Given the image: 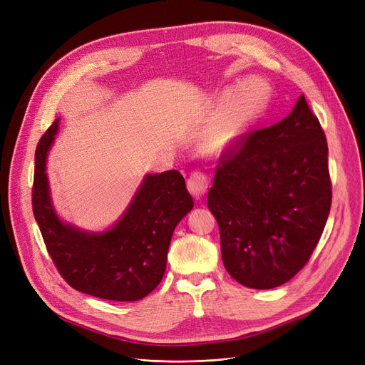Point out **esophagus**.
<instances>
[{
  "label": "esophagus",
  "instance_id": "esophagus-1",
  "mask_svg": "<svg viewBox=\"0 0 365 365\" xmlns=\"http://www.w3.org/2000/svg\"><path fill=\"white\" fill-rule=\"evenodd\" d=\"M209 187V178L203 173H192L187 180V188L195 199H200Z\"/></svg>",
  "mask_w": 365,
  "mask_h": 365
}]
</instances>
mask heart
Listing matches in <instances>:
<instances>
[{
  "mask_svg": "<svg viewBox=\"0 0 365 365\" xmlns=\"http://www.w3.org/2000/svg\"><path fill=\"white\" fill-rule=\"evenodd\" d=\"M271 98V90L268 83L262 79L253 78L242 83V87L231 88L222 98L224 109H230L228 128L224 135L213 138L209 145L212 148H220L225 145L235 134L245 126L258 119L265 110Z\"/></svg>",
  "mask_w": 365,
  "mask_h": 365,
  "instance_id": "1",
  "label": "heart"
}]
</instances>
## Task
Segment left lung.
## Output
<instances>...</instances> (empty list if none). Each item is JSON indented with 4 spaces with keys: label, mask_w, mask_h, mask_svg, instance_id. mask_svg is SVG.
I'll return each instance as SVG.
<instances>
[{
    "label": "left lung",
    "mask_w": 365,
    "mask_h": 365,
    "mask_svg": "<svg viewBox=\"0 0 365 365\" xmlns=\"http://www.w3.org/2000/svg\"><path fill=\"white\" fill-rule=\"evenodd\" d=\"M327 155L323 128L302 94L289 116L247 133L221 156L207 206L235 282L274 289L309 261L330 213Z\"/></svg>",
    "instance_id": "1"
}]
</instances>
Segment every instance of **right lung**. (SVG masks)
Wrapping results in <instances>:
<instances>
[{"instance_id":"1","label":"right lung","mask_w":365,"mask_h":365,"mask_svg":"<svg viewBox=\"0 0 365 365\" xmlns=\"http://www.w3.org/2000/svg\"><path fill=\"white\" fill-rule=\"evenodd\" d=\"M58 119L41 137L35 152L34 217L60 275L75 290L107 301L134 302L162 282L170 239L192 209L178 170L144 177L119 221L103 232L63 222L50 196L46 162Z\"/></svg>"}]
</instances>
